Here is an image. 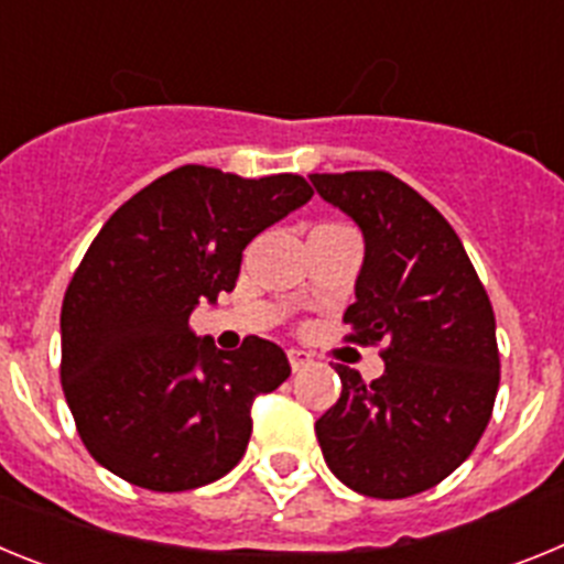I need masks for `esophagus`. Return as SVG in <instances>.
<instances>
[{"mask_svg": "<svg viewBox=\"0 0 564 564\" xmlns=\"http://www.w3.org/2000/svg\"><path fill=\"white\" fill-rule=\"evenodd\" d=\"M288 361H291V370L299 372V370H305L307 364L313 361V356L305 350H288Z\"/></svg>", "mask_w": 564, "mask_h": 564, "instance_id": "34e87169", "label": "esophagus"}]
</instances>
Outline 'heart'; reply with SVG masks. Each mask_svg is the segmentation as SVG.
<instances>
[{"label":"heart","instance_id":"1","mask_svg":"<svg viewBox=\"0 0 564 564\" xmlns=\"http://www.w3.org/2000/svg\"><path fill=\"white\" fill-rule=\"evenodd\" d=\"M322 228H336V226H322Z\"/></svg>","mask_w":564,"mask_h":564}]
</instances>
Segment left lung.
<instances>
[{"label": "left lung", "instance_id": "1", "mask_svg": "<svg viewBox=\"0 0 564 564\" xmlns=\"http://www.w3.org/2000/svg\"><path fill=\"white\" fill-rule=\"evenodd\" d=\"M356 220L364 265L347 341H383V376L336 364L341 395L316 421L333 475L378 500L421 495L482 437L500 387L495 311L443 214L390 172L311 174Z\"/></svg>", "mask_w": 564, "mask_h": 564}]
</instances>
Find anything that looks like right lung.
<instances>
[{
    "label": "right lung",
    "mask_w": 564,
    "mask_h": 564,
    "mask_svg": "<svg viewBox=\"0 0 564 564\" xmlns=\"http://www.w3.org/2000/svg\"><path fill=\"white\" fill-rule=\"evenodd\" d=\"M311 197L299 174L248 181L181 166L104 223L64 293L62 390L84 446L112 475L188 491L242 460L253 398L276 390L291 364L257 336L217 350L188 316L234 291L248 242Z\"/></svg>",
    "instance_id": "obj_1"
}]
</instances>
